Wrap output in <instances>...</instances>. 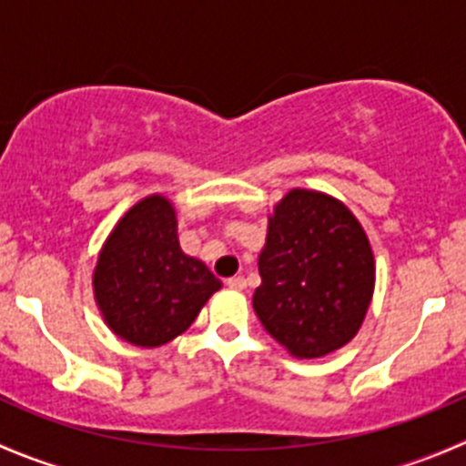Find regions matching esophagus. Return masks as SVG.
Here are the masks:
<instances>
[{
  "label": "esophagus",
  "instance_id": "34e87169",
  "mask_svg": "<svg viewBox=\"0 0 466 466\" xmlns=\"http://www.w3.org/2000/svg\"><path fill=\"white\" fill-rule=\"evenodd\" d=\"M225 284H228L229 289H234V290H243V289H246V279H243V277H229V279L225 281Z\"/></svg>",
  "mask_w": 466,
  "mask_h": 466
}]
</instances>
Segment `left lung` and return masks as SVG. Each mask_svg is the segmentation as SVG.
<instances>
[{"label": "left lung", "mask_w": 466, "mask_h": 466, "mask_svg": "<svg viewBox=\"0 0 466 466\" xmlns=\"http://www.w3.org/2000/svg\"><path fill=\"white\" fill-rule=\"evenodd\" d=\"M368 234L340 200L293 189L275 205L252 307L289 354L320 359L359 333L374 293Z\"/></svg>", "instance_id": "1"}]
</instances>
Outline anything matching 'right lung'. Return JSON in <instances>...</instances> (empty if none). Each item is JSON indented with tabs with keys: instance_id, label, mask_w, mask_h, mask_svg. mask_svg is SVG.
I'll list each match as a JSON object with an SVG mask.
<instances>
[{
	"instance_id": "right-lung-1",
	"label": "right lung",
	"mask_w": 466,
	"mask_h": 466,
	"mask_svg": "<svg viewBox=\"0 0 466 466\" xmlns=\"http://www.w3.org/2000/svg\"><path fill=\"white\" fill-rule=\"evenodd\" d=\"M94 299L107 327L137 347L185 333L220 281L177 241L176 209L153 194L130 207L98 252Z\"/></svg>"
}]
</instances>
